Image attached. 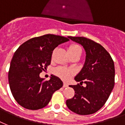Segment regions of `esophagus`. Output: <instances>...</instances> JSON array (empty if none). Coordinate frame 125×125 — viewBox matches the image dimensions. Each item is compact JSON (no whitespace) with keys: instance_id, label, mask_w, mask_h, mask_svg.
I'll return each instance as SVG.
<instances>
[{"instance_id":"obj_1","label":"esophagus","mask_w":125,"mask_h":125,"mask_svg":"<svg viewBox=\"0 0 125 125\" xmlns=\"http://www.w3.org/2000/svg\"><path fill=\"white\" fill-rule=\"evenodd\" d=\"M68 86H69V85H68V84L66 83H64L63 84V87H64V88H65V87H67Z\"/></svg>"}]
</instances>
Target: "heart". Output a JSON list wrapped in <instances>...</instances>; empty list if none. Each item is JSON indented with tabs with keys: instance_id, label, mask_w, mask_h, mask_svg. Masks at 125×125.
Here are the masks:
<instances>
[{
	"instance_id": "1",
	"label": "heart",
	"mask_w": 125,
	"mask_h": 125,
	"mask_svg": "<svg viewBox=\"0 0 125 125\" xmlns=\"http://www.w3.org/2000/svg\"><path fill=\"white\" fill-rule=\"evenodd\" d=\"M67 51L70 55L82 51L81 46L76 44H71L68 47ZM54 73L64 81H67L73 74V71L71 69H67L64 67H58L54 70Z\"/></svg>"
}]
</instances>
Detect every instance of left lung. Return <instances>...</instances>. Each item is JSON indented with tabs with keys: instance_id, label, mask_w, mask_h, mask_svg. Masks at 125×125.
I'll return each mask as SVG.
<instances>
[{
	"instance_id": "8db88e82",
	"label": "left lung",
	"mask_w": 125,
	"mask_h": 125,
	"mask_svg": "<svg viewBox=\"0 0 125 125\" xmlns=\"http://www.w3.org/2000/svg\"><path fill=\"white\" fill-rule=\"evenodd\" d=\"M81 44L86 52L84 66L74 77L80 84L70 85L74 96L66 100L70 110L81 115H87L101 109L109 99L115 85V64L110 54L103 46L81 36H68ZM83 83L85 87L81 86Z\"/></svg>"
}]
</instances>
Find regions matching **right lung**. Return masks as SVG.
I'll return each instance as SVG.
<instances>
[{
	"label": "right lung",
	"instance_id": "obj_1",
	"mask_svg": "<svg viewBox=\"0 0 125 125\" xmlns=\"http://www.w3.org/2000/svg\"><path fill=\"white\" fill-rule=\"evenodd\" d=\"M69 41L49 34L31 39L16 50L10 62L9 83L12 96L21 106L29 110L42 109L62 86L59 77L51 75L49 81H44L39 74L50 65L54 49Z\"/></svg>",
	"mask_w": 125,
	"mask_h": 125
}]
</instances>
